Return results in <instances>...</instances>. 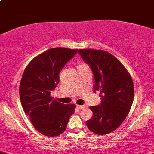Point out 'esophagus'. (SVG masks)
<instances>
[{
    "label": "esophagus",
    "mask_w": 154,
    "mask_h": 154,
    "mask_svg": "<svg viewBox=\"0 0 154 154\" xmlns=\"http://www.w3.org/2000/svg\"><path fill=\"white\" fill-rule=\"evenodd\" d=\"M76 107L78 109H85L86 107L85 105H76Z\"/></svg>",
    "instance_id": "34e87169"
}]
</instances>
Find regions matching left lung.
Returning a JSON list of instances; mask_svg holds the SVG:
<instances>
[{"mask_svg":"<svg viewBox=\"0 0 154 154\" xmlns=\"http://www.w3.org/2000/svg\"><path fill=\"white\" fill-rule=\"evenodd\" d=\"M90 66L94 77V91L100 92V104L90 106L93 116L86 122L88 129L99 135L110 134L121 125L132 106V79L116 57L103 50L78 51Z\"/></svg>","mask_w":154,"mask_h":154,"instance_id":"left-lung-1","label":"left lung"}]
</instances>
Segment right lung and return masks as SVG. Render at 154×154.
<instances>
[{
    "label": "right lung",
    "mask_w": 154,
    "mask_h": 154,
    "mask_svg": "<svg viewBox=\"0 0 154 154\" xmlns=\"http://www.w3.org/2000/svg\"><path fill=\"white\" fill-rule=\"evenodd\" d=\"M78 50L55 47L32 60L23 72L19 93L25 113L33 126L47 136H56L66 130L75 105L64 104L50 97L59 83V73Z\"/></svg>",
    "instance_id": "1"
}]
</instances>
